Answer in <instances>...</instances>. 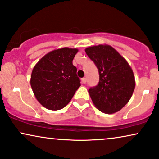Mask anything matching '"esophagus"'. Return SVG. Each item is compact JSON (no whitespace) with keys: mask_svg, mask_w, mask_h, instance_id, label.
Returning a JSON list of instances; mask_svg holds the SVG:
<instances>
[{"mask_svg":"<svg viewBox=\"0 0 159 159\" xmlns=\"http://www.w3.org/2000/svg\"><path fill=\"white\" fill-rule=\"evenodd\" d=\"M81 81H82V83H83V84H85V83H86V78H85V77H83V78H82Z\"/></svg>","mask_w":159,"mask_h":159,"instance_id":"obj_1","label":"esophagus"}]
</instances>
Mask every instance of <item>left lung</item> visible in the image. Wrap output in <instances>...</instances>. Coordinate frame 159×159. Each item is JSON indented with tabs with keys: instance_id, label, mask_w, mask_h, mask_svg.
Instances as JSON below:
<instances>
[{
	"instance_id": "obj_1",
	"label": "left lung",
	"mask_w": 159,
	"mask_h": 159,
	"mask_svg": "<svg viewBox=\"0 0 159 159\" xmlns=\"http://www.w3.org/2000/svg\"><path fill=\"white\" fill-rule=\"evenodd\" d=\"M89 57L99 71L97 85L89 90L97 109L105 113L120 111L128 102L135 89V77L130 66L114 48L107 45L89 47Z\"/></svg>"
}]
</instances>
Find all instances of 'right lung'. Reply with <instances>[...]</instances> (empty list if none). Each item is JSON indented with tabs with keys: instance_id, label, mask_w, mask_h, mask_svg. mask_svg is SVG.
Here are the masks:
<instances>
[{
	"instance_id": "right-lung-1",
	"label": "right lung",
	"mask_w": 159,
	"mask_h": 159,
	"mask_svg": "<svg viewBox=\"0 0 159 159\" xmlns=\"http://www.w3.org/2000/svg\"><path fill=\"white\" fill-rule=\"evenodd\" d=\"M76 48L52 51L35 65L31 76L34 94L43 106L52 111L66 107L80 86L72 61Z\"/></svg>"
}]
</instances>
